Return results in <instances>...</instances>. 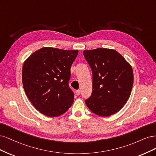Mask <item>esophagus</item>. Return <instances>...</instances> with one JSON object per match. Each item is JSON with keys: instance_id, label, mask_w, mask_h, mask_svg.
<instances>
[{"instance_id": "1", "label": "esophagus", "mask_w": 156, "mask_h": 156, "mask_svg": "<svg viewBox=\"0 0 156 156\" xmlns=\"http://www.w3.org/2000/svg\"><path fill=\"white\" fill-rule=\"evenodd\" d=\"M75 93H76V94L77 95V96H78V95H80V90H76V92H75Z\"/></svg>"}]
</instances>
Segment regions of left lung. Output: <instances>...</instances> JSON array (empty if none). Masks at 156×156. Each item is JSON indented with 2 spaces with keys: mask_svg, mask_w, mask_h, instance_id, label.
Listing matches in <instances>:
<instances>
[{
  "mask_svg": "<svg viewBox=\"0 0 156 156\" xmlns=\"http://www.w3.org/2000/svg\"><path fill=\"white\" fill-rule=\"evenodd\" d=\"M92 70V94L85 100L97 115L109 117L127 102L133 83L132 68L121 54L113 49L98 48L83 52Z\"/></svg>",
  "mask_w": 156,
  "mask_h": 156,
  "instance_id": "8db88e82",
  "label": "left lung"
}]
</instances>
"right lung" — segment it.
<instances>
[{
  "label": "right lung",
  "instance_id": "1",
  "mask_svg": "<svg viewBox=\"0 0 156 156\" xmlns=\"http://www.w3.org/2000/svg\"><path fill=\"white\" fill-rule=\"evenodd\" d=\"M78 53V50L43 47L24 62L22 70L24 91L41 113L58 117L71 106L74 96L69 82Z\"/></svg>",
  "mask_w": 156,
  "mask_h": 156
}]
</instances>
